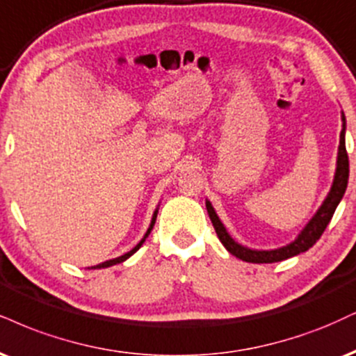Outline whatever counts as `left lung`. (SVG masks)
I'll use <instances>...</instances> for the list:
<instances>
[{"label":"left lung","instance_id":"obj_1","mask_svg":"<svg viewBox=\"0 0 356 356\" xmlns=\"http://www.w3.org/2000/svg\"><path fill=\"white\" fill-rule=\"evenodd\" d=\"M343 119V129L340 132V147H338V159H337V172L335 179H333V186L330 189V194L325 199L322 207L318 209V212L315 213L314 219L308 222L305 229L302 230L300 235L292 243H289L286 247L277 248V250H250V248L242 247L241 243H237L227 234L224 224H222L219 217H217L216 211H213L212 204L205 202L207 207L209 217H211L213 229H216L217 237L220 238V242L224 243V247L230 254L237 257V259L243 260V262H252V264H273L280 262V260L290 259V257L307 252L308 248L314 247V243L322 237V234L327 229L328 222L332 220L333 213H335L337 205L340 204L341 197H343L346 191V184H348V154H346L345 147V115H341Z\"/></svg>","mask_w":356,"mask_h":356}]
</instances>
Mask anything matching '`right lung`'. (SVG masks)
Wrapping results in <instances>:
<instances>
[{"mask_svg":"<svg viewBox=\"0 0 356 356\" xmlns=\"http://www.w3.org/2000/svg\"><path fill=\"white\" fill-rule=\"evenodd\" d=\"M156 217H157V209H156V212H154V217H152V222H151V227H149L147 229V232H145V235H144V238L143 241H140L139 243H137V245L132 248L131 252H127V254H124V255H121V257H118V259H113V260H108V262H102V264H99V265H96V267H91V268H106V267H111V265H115V264H121V262H124V260L126 259H129V257L134 254V252H137L139 250V247L143 245L144 243V241L145 238H147V235L151 234V230H152V227H154V224H156Z\"/></svg>","mask_w":356,"mask_h":356,"instance_id":"right-lung-1","label":"right lung"}]
</instances>
